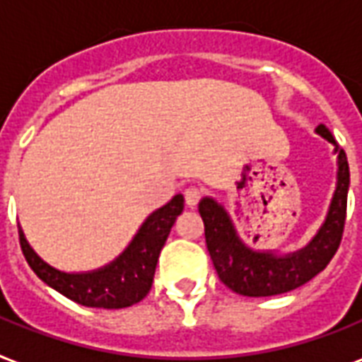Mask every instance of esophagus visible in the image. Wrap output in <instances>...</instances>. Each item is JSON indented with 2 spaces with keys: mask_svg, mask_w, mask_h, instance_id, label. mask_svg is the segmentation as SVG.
Returning a JSON list of instances; mask_svg holds the SVG:
<instances>
[{
  "mask_svg": "<svg viewBox=\"0 0 362 362\" xmlns=\"http://www.w3.org/2000/svg\"><path fill=\"white\" fill-rule=\"evenodd\" d=\"M202 197L203 192L199 188H195V186H189V188L184 192V199H186V205H188V207H195Z\"/></svg>",
  "mask_w": 362,
  "mask_h": 362,
  "instance_id": "obj_1",
  "label": "esophagus"
}]
</instances>
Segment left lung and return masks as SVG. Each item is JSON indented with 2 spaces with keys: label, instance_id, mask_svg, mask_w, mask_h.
I'll use <instances>...</instances> for the list:
<instances>
[{
  "label": "left lung",
  "instance_id": "obj_1",
  "mask_svg": "<svg viewBox=\"0 0 362 362\" xmlns=\"http://www.w3.org/2000/svg\"><path fill=\"white\" fill-rule=\"evenodd\" d=\"M317 132L336 146L328 128L320 127ZM339 159L338 188L332 199L330 213L317 238L301 251L288 257L270 253H255L240 242L228 215L213 199L199 202V215L205 226V243L215 264L221 282L230 290L247 297H269L286 293L303 286L326 269L336 255L344 238L347 215V189H349V165L341 147H336Z\"/></svg>",
  "mask_w": 362,
  "mask_h": 362
}]
</instances>
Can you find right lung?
Listing matches in <instances>:
<instances>
[{"label": "right lung", "mask_w": 362, "mask_h": 362, "mask_svg": "<svg viewBox=\"0 0 362 362\" xmlns=\"http://www.w3.org/2000/svg\"><path fill=\"white\" fill-rule=\"evenodd\" d=\"M182 209L184 197L174 195L141 224L132 243L115 263L86 274H66L45 264L24 240L23 230H18V243L36 276L71 301L98 309H124L141 301L151 290L160 249Z\"/></svg>", "instance_id": "obj_1"}]
</instances>
